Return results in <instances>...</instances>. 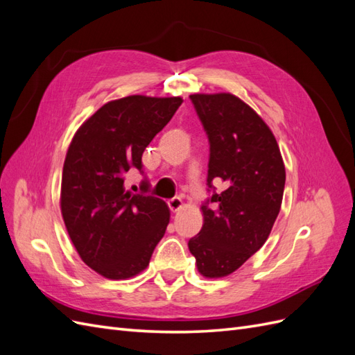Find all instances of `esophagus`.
Returning <instances> with one entry per match:
<instances>
[{
  "label": "esophagus",
  "mask_w": 355,
  "mask_h": 355,
  "mask_svg": "<svg viewBox=\"0 0 355 355\" xmlns=\"http://www.w3.org/2000/svg\"><path fill=\"white\" fill-rule=\"evenodd\" d=\"M167 204H168L170 211H173V213H176V211H179L182 209V200L179 197H175V198L168 200Z\"/></svg>",
  "instance_id": "obj_1"
}]
</instances>
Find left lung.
Here are the masks:
<instances>
[{"label": "left lung", "instance_id": "1", "mask_svg": "<svg viewBox=\"0 0 355 355\" xmlns=\"http://www.w3.org/2000/svg\"><path fill=\"white\" fill-rule=\"evenodd\" d=\"M189 98L210 142L207 185L213 196L201 207L202 228L188 247L202 277L220 278L237 271L270 237L282 207L286 168L271 128L237 96ZM213 180L227 189L214 193Z\"/></svg>", "mask_w": 355, "mask_h": 355}]
</instances>
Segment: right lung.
I'll return each instance as SVG.
<instances>
[{
  "instance_id": "add662e5",
  "label": "right lung",
  "mask_w": 355,
  "mask_h": 355,
  "mask_svg": "<svg viewBox=\"0 0 355 355\" xmlns=\"http://www.w3.org/2000/svg\"><path fill=\"white\" fill-rule=\"evenodd\" d=\"M182 102L142 94L111 101L72 137L62 173V218L83 262L110 280L142 272L166 232L167 204L130 194L124 175L130 167L142 170L145 148Z\"/></svg>"
}]
</instances>
